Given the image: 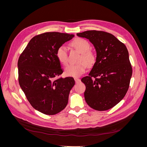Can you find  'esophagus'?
<instances>
[{"instance_id": "obj_1", "label": "esophagus", "mask_w": 147, "mask_h": 147, "mask_svg": "<svg viewBox=\"0 0 147 147\" xmlns=\"http://www.w3.org/2000/svg\"><path fill=\"white\" fill-rule=\"evenodd\" d=\"M75 83H80V82H81L80 79L78 78H75Z\"/></svg>"}]
</instances>
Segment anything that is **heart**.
<instances>
[{"label": "heart", "mask_w": 147, "mask_h": 147, "mask_svg": "<svg viewBox=\"0 0 147 147\" xmlns=\"http://www.w3.org/2000/svg\"><path fill=\"white\" fill-rule=\"evenodd\" d=\"M70 46L81 53L78 62L80 63L74 65H69L65 67L64 74L67 77L77 78L86 72L87 65L92 67L96 63L97 55L90 49V43L86 40L77 38L70 43ZM56 56L59 63L66 65L68 62L67 51L64 46L59 47L56 51Z\"/></svg>", "instance_id": "1"}]
</instances>
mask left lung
<instances>
[{
  "label": "left lung",
  "mask_w": 147,
  "mask_h": 147,
  "mask_svg": "<svg viewBox=\"0 0 147 147\" xmlns=\"http://www.w3.org/2000/svg\"><path fill=\"white\" fill-rule=\"evenodd\" d=\"M94 46L97 60L88 76L82 79L86 86L84 99L98 111L112 109L125 96L129 87L132 69L125 45L113 35L100 30L78 33Z\"/></svg>",
  "instance_id": "obj_1"
}]
</instances>
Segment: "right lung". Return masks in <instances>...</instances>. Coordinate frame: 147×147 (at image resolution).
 <instances>
[{"label":"right lung","mask_w":147,"mask_h":147,"mask_svg":"<svg viewBox=\"0 0 147 147\" xmlns=\"http://www.w3.org/2000/svg\"><path fill=\"white\" fill-rule=\"evenodd\" d=\"M73 34L45 32L34 37L21 53L18 61V82L30 105L40 112L56 115L67 105L74 86L72 77H60L63 73L56 53Z\"/></svg>","instance_id":"add662e5"}]
</instances>
